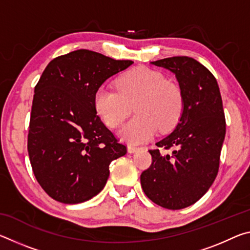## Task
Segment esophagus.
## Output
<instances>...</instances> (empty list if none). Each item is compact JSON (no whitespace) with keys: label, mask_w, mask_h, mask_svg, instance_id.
<instances>
[{"label":"esophagus","mask_w":250,"mask_h":250,"mask_svg":"<svg viewBox=\"0 0 250 250\" xmlns=\"http://www.w3.org/2000/svg\"><path fill=\"white\" fill-rule=\"evenodd\" d=\"M139 150L138 146H128V152L129 153H134V152H137Z\"/></svg>","instance_id":"34e87169"}]
</instances>
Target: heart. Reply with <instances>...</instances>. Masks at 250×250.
Listing matches in <instances>:
<instances>
[{
    "label": "heart",
    "mask_w": 250,
    "mask_h": 250,
    "mask_svg": "<svg viewBox=\"0 0 250 250\" xmlns=\"http://www.w3.org/2000/svg\"><path fill=\"white\" fill-rule=\"evenodd\" d=\"M117 91L100 87L94 105L97 115L110 128L120 125L133 105L137 113L122 126L119 135L129 143L147 141L156 133L167 132L180 119L183 98L180 88L158 71L137 67L117 80Z\"/></svg>",
    "instance_id": "heart-1"
}]
</instances>
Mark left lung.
<instances>
[{
    "instance_id": "left-lung-1",
    "label": "left lung",
    "mask_w": 250,
    "mask_h": 250,
    "mask_svg": "<svg viewBox=\"0 0 250 250\" xmlns=\"http://www.w3.org/2000/svg\"><path fill=\"white\" fill-rule=\"evenodd\" d=\"M175 75L183 98L172 133L156 142L172 155L150 150L152 164L141 174L146 195L167 209L193 205L216 179L226 122L219 87L213 74L194 58L175 56L152 62Z\"/></svg>"
}]
</instances>
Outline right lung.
Segmentation results:
<instances>
[{"mask_svg": "<svg viewBox=\"0 0 250 250\" xmlns=\"http://www.w3.org/2000/svg\"><path fill=\"white\" fill-rule=\"evenodd\" d=\"M133 64L88 49L54 58L34 90L27 150L37 182L64 204H78L103 191L109 164L126 147L97 116L96 91Z\"/></svg>", "mask_w": 250, "mask_h": 250, "instance_id": "1", "label": "right lung"}]
</instances>
